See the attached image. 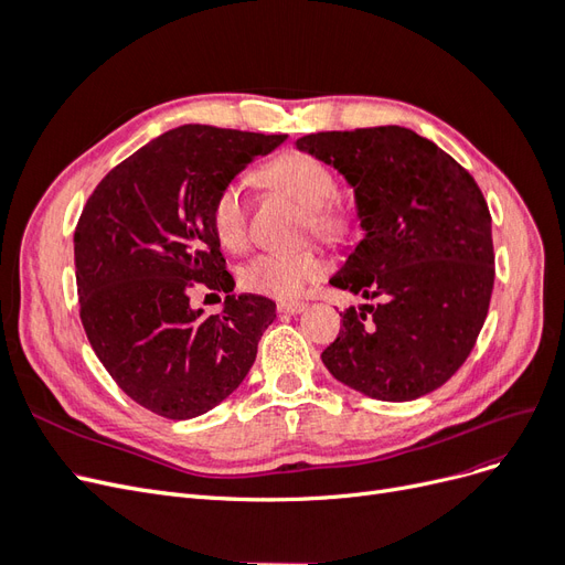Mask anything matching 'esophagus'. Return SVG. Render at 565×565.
Here are the masks:
<instances>
[{"mask_svg": "<svg viewBox=\"0 0 565 565\" xmlns=\"http://www.w3.org/2000/svg\"><path fill=\"white\" fill-rule=\"evenodd\" d=\"M278 311L280 313H289V316H297V313L306 311V303L303 301H282V303H278Z\"/></svg>", "mask_w": 565, "mask_h": 565, "instance_id": "esophagus-1", "label": "esophagus"}]
</instances>
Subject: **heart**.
<instances>
[{
    "label": "heart",
    "instance_id": "b5f03b06",
    "mask_svg": "<svg viewBox=\"0 0 565 565\" xmlns=\"http://www.w3.org/2000/svg\"><path fill=\"white\" fill-rule=\"evenodd\" d=\"M256 181L266 191L285 195L303 207V233H313L328 243H337L349 235L353 218L334 195L337 179L332 169L309 152L287 150L282 156L268 160L256 172ZM210 221L216 241L226 249L237 252L247 245L249 200L241 183L228 181L218 188L210 207ZM320 273L322 256L316 247L262 252L241 268L237 282L252 295L292 299L306 282L316 280Z\"/></svg>",
    "mask_w": 565,
    "mask_h": 565
}]
</instances>
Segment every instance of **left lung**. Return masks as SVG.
Instances as JSON below:
<instances>
[{
    "instance_id": "obj_1",
    "label": "left lung",
    "mask_w": 565,
    "mask_h": 565,
    "mask_svg": "<svg viewBox=\"0 0 565 565\" xmlns=\"http://www.w3.org/2000/svg\"><path fill=\"white\" fill-rule=\"evenodd\" d=\"M353 185L365 237L330 280L363 303L322 351L332 377L377 401H415L465 365L481 332L494 252L488 202L446 150L405 127L301 136Z\"/></svg>"
}]
</instances>
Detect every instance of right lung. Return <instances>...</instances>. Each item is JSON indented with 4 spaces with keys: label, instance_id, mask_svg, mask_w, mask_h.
Segmentation results:
<instances>
[{
    "label": "right lung",
    "instance_id": "right-lung-1",
    "mask_svg": "<svg viewBox=\"0 0 565 565\" xmlns=\"http://www.w3.org/2000/svg\"><path fill=\"white\" fill-rule=\"evenodd\" d=\"M287 134L183 125L152 139L94 188L75 228L79 318L98 361L131 401L193 419L243 384L276 320L266 297L233 292L210 207L216 191ZM200 284L225 311L190 309Z\"/></svg>",
    "mask_w": 565,
    "mask_h": 565
}]
</instances>
